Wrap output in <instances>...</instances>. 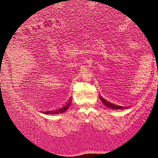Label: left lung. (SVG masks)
I'll use <instances>...</instances> for the list:
<instances>
[{"label":"left lung","mask_w":158,"mask_h":158,"mask_svg":"<svg viewBox=\"0 0 158 158\" xmlns=\"http://www.w3.org/2000/svg\"><path fill=\"white\" fill-rule=\"evenodd\" d=\"M99 98L100 99L102 100V103L105 105V106H107V107L110 108V109H127L128 107H124V106H117V105L115 104H113L112 103H110L109 102L107 101L106 99H103L101 95H99Z\"/></svg>","instance_id":"left-lung-1"}]
</instances>
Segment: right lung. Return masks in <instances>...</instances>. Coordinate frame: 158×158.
I'll return each instance as SVG.
<instances>
[{"mask_svg": "<svg viewBox=\"0 0 158 158\" xmlns=\"http://www.w3.org/2000/svg\"><path fill=\"white\" fill-rule=\"evenodd\" d=\"M71 104V98L69 99V101L66 103L64 106H63L60 108L56 109L55 110H51V111H41V113L46 114H60L62 113L65 112L66 110H67Z\"/></svg>", "mask_w": 158, "mask_h": 158, "instance_id": "obj_1", "label": "right lung"}]
</instances>
